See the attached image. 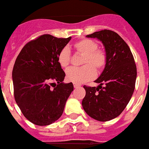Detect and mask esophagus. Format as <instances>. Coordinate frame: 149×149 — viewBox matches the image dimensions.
<instances>
[{
	"label": "esophagus",
	"mask_w": 149,
	"mask_h": 149,
	"mask_svg": "<svg viewBox=\"0 0 149 149\" xmlns=\"http://www.w3.org/2000/svg\"><path fill=\"white\" fill-rule=\"evenodd\" d=\"M73 86H74L75 88H77V87H79V84H73Z\"/></svg>",
	"instance_id": "esophagus-1"
}]
</instances>
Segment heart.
Here are the masks:
<instances>
[{
    "label": "heart",
    "instance_id": "b5f03b06",
    "mask_svg": "<svg viewBox=\"0 0 149 149\" xmlns=\"http://www.w3.org/2000/svg\"><path fill=\"white\" fill-rule=\"evenodd\" d=\"M73 48L78 54H84L80 68H70L66 71V78L74 84H82L93 79L95 76V68L97 71L102 70L106 65L107 57L105 52L97 48V44L91 39H84L76 42ZM58 60L60 65L66 68L70 62V52L67 47L61 50ZM86 65H85V64Z\"/></svg>",
    "mask_w": 149,
    "mask_h": 149
}]
</instances>
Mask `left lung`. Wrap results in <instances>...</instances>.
<instances>
[{
  "label": "left lung",
  "instance_id": "left-lung-1",
  "mask_svg": "<svg viewBox=\"0 0 149 149\" xmlns=\"http://www.w3.org/2000/svg\"><path fill=\"white\" fill-rule=\"evenodd\" d=\"M87 37L102 41L107 62L95 80L99 85L84 86L86 95L82 106L89 116L105 122L120 116L130 102L135 88L137 68L130 47L116 32L104 29Z\"/></svg>",
  "mask_w": 149,
  "mask_h": 149
}]
</instances>
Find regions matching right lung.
<instances>
[{
  "instance_id": "1",
  "label": "right lung",
  "mask_w": 149,
  "mask_h": 149,
  "mask_svg": "<svg viewBox=\"0 0 149 149\" xmlns=\"http://www.w3.org/2000/svg\"><path fill=\"white\" fill-rule=\"evenodd\" d=\"M44 34L28 42L17 57L12 70L14 96L27 120L47 126L58 120L72 83L64 84L65 73L58 57L70 40Z\"/></svg>"
}]
</instances>
